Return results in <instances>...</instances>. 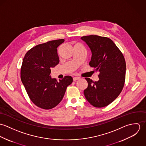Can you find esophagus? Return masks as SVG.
<instances>
[{"mask_svg":"<svg viewBox=\"0 0 146 146\" xmlns=\"http://www.w3.org/2000/svg\"><path fill=\"white\" fill-rule=\"evenodd\" d=\"M79 79H80L79 77H74V78H73V80H74V82H75V81L79 80Z\"/></svg>","mask_w":146,"mask_h":146,"instance_id":"34e87169","label":"esophagus"}]
</instances>
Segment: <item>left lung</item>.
I'll return each instance as SVG.
<instances>
[{
  "label": "left lung",
  "mask_w": 146,
  "mask_h": 146,
  "mask_svg": "<svg viewBox=\"0 0 146 146\" xmlns=\"http://www.w3.org/2000/svg\"><path fill=\"white\" fill-rule=\"evenodd\" d=\"M92 52L90 67L99 71V80L85 78L88 86L84 90L86 100L94 107H104L112 103L124 87L126 73L124 57L110 38L98 35L84 36Z\"/></svg>",
  "instance_id": "1"
}]
</instances>
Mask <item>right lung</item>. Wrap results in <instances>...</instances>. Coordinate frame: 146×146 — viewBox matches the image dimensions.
Segmentation results:
<instances>
[{"instance_id": "1", "label": "right lung", "mask_w": 146, "mask_h": 146, "mask_svg": "<svg viewBox=\"0 0 146 146\" xmlns=\"http://www.w3.org/2000/svg\"><path fill=\"white\" fill-rule=\"evenodd\" d=\"M64 39L39 44L25 54L21 66V79L31 101L38 107L49 110L60 103L72 78L66 76L58 82L50 76L51 68L60 62L57 48Z\"/></svg>"}]
</instances>
